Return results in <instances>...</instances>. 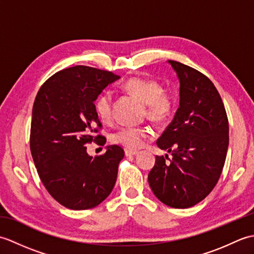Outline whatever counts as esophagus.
Wrapping results in <instances>:
<instances>
[{"instance_id": "esophagus-1", "label": "esophagus", "mask_w": 254, "mask_h": 254, "mask_svg": "<svg viewBox=\"0 0 254 254\" xmlns=\"http://www.w3.org/2000/svg\"><path fill=\"white\" fill-rule=\"evenodd\" d=\"M137 154H138V153L135 152V150L126 149V156H128V157H130V156H135V155H137Z\"/></svg>"}]
</instances>
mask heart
Returning <instances> with one entry per match:
<instances>
[{
    "label": "heart",
    "instance_id": "heart-1",
    "mask_svg": "<svg viewBox=\"0 0 254 254\" xmlns=\"http://www.w3.org/2000/svg\"><path fill=\"white\" fill-rule=\"evenodd\" d=\"M123 89L146 106L147 117L155 122H163L174 111V100L163 91L161 85L154 79L132 77L126 80ZM95 110L101 121L107 122L112 115V94L104 91L95 101ZM148 137V131L142 127H123L113 134L112 141L131 149L139 148Z\"/></svg>",
    "mask_w": 254,
    "mask_h": 254
}]
</instances>
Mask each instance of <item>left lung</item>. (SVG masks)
<instances>
[{
  "label": "left lung",
  "mask_w": 254,
  "mask_h": 254,
  "mask_svg": "<svg viewBox=\"0 0 254 254\" xmlns=\"http://www.w3.org/2000/svg\"><path fill=\"white\" fill-rule=\"evenodd\" d=\"M168 63L180 83L179 108L157 139L168 155L156 156L148 183L160 202L188 208L206 197L222 175L229 126L218 91L209 78L180 62Z\"/></svg>",
  "instance_id": "8db88e82"
}]
</instances>
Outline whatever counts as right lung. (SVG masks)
<instances>
[{"mask_svg": "<svg viewBox=\"0 0 254 254\" xmlns=\"http://www.w3.org/2000/svg\"><path fill=\"white\" fill-rule=\"evenodd\" d=\"M119 75L88 66L56 73L41 86L32 107L30 150L38 175L50 195L67 208L99 205L116 185L124 150L118 145L91 157L87 143H106L95 110L96 99Z\"/></svg>", "mask_w": 254, "mask_h": 254, "instance_id": "add662e5", "label": "right lung"}]
</instances>
